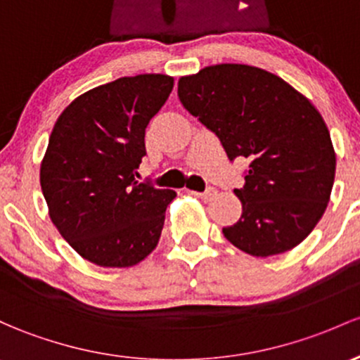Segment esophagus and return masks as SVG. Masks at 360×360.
Wrapping results in <instances>:
<instances>
[{
	"instance_id": "1",
	"label": "esophagus",
	"mask_w": 360,
	"mask_h": 360,
	"mask_svg": "<svg viewBox=\"0 0 360 360\" xmlns=\"http://www.w3.org/2000/svg\"><path fill=\"white\" fill-rule=\"evenodd\" d=\"M191 194L195 195V197H200V199H204V200H210V199H212V197L216 195V188H214V187H207L204 192H195V191H192Z\"/></svg>"
}]
</instances>
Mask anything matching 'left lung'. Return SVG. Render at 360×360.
<instances>
[{
    "label": "left lung",
    "instance_id": "8db88e82",
    "mask_svg": "<svg viewBox=\"0 0 360 360\" xmlns=\"http://www.w3.org/2000/svg\"><path fill=\"white\" fill-rule=\"evenodd\" d=\"M185 110L218 135L228 160L250 161L235 188L242 216L223 235L256 257L283 254L314 230L330 202L336 156L319 111L278 75L221 63L179 80Z\"/></svg>",
    "mask_w": 360,
    "mask_h": 360
}]
</instances>
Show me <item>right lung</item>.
<instances>
[{
	"label": "right lung",
	"instance_id": "add662e5",
	"mask_svg": "<svg viewBox=\"0 0 360 360\" xmlns=\"http://www.w3.org/2000/svg\"><path fill=\"white\" fill-rule=\"evenodd\" d=\"M173 89L161 73L122 77L84 92L56 120L41 163L49 218L77 252L129 268L156 249L175 191L135 180L146 127Z\"/></svg>",
	"mask_w": 360,
	"mask_h": 360
}]
</instances>
